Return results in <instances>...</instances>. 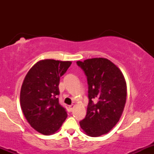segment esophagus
Instances as JSON below:
<instances>
[{
  "mask_svg": "<svg viewBox=\"0 0 154 154\" xmlns=\"http://www.w3.org/2000/svg\"><path fill=\"white\" fill-rule=\"evenodd\" d=\"M74 105H70V106H69V109H70V111H72V110H73V109H74Z\"/></svg>",
  "mask_w": 154,
  "mask_h": 154,
  "instance_id": "obj_1",
  "label": "esophagus"
}]
</instances>
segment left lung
<instances>
[{"mask_svg": "<svg viewBox=\"0 0 154 154\" xmlns=\"http://www.w3.org/2000/svg\"><path fill=\"white\" fill-rule=\"evenodd\" d=\"M88 83L86 116L80 122L88 136L106 134L120 119L127 98V84L123 74L111 61L93 58L77 61Z\"/></svg>", "mask_w": 154, "mask_h": 154, "instance_id": "8db88e82", "label": "left lung"}]
</instances>
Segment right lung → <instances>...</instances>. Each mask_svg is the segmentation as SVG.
<instances>
[{"label":"right lung","instance_id":"add662e5","mask_svg":"<svg viewBox=\"0 0 154 154\" xmlns=\"http://www.w3.org/2000/svg\"><path fill=\"white\" fill-rule=\"evenodd\" d=\"M71 62L41 60L29 69L23 82L20 102L23 113L31 127L38 133L57 132L67 118L66 109L59 103L60 77Z\"/></svg>","mask_w":154,"mask_h":154}]
</instances>
